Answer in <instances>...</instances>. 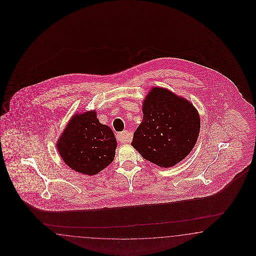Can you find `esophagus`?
<instances>
[{"instance_id":"obj_1","label":"esophagus","mask_w":256,"mask_h":256,"mask_svg":"<svg viewBox=\"0 0 256 256\" xmlns=\"http://www.w3.org/2000/svg\"><path fill=\"white\" fill-rule=\"evenodd\" d=\"M116 139L119 142L126 144L130 140V137L128 132H119L116 135Z\"/></svg>"}]
</instances>
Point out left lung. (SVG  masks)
I'll return each instance as SVG.
<instances>
[{"instance_id":"obj_1","label":"left lung","mask_w":256,"mask_h":256,"mask_svg":"<svg viewBox=\"0 0 256 256\" xmlns=\"http://www.w3.org/2000/svg\"><path fill=\"white\" fill-rule=\"evenodd\" d=\"M142 114L132 146L144 160L169 168L192 152L201 119L190 101L166 88L152 87L142 101Z\"/></svg>"}]
</instances>
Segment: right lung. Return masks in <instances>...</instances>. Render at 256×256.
<instances>
[{"instance_id": "add662e5", "label": "right lung", "mask_w": 256, "mask_h": 256, "mask_svg": "<svg viewBox=\"0 0 256 256\" xmlns=\"http://www.w3.org/2000/svg\"><path fill=\"white\" fill-rule=\"evenodd\" d=\"M56 148L72 170L94 176L112 162L117 142L112 128L101 124L96 110H92L73 114Z\"/></svg>"}]
</instances>
